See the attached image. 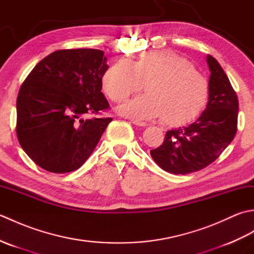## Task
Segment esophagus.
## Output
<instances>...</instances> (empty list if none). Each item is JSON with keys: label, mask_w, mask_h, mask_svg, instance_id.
I'll list each match as a JSON object with an SVG mask.
<instances>
[{"label": "esophagus", "mask_w": 254, "mask_h": 254, "mask_svg": "<svg viewBox=\"0 0 254 254\" xmlns=\"http://www.w3.org/2000/svg\"><path fill=\"white\" fill-rule=\"evenodd\" d=\"M132 123H133V124H135V126H137V127H147V123H145V122H141V121L132 120Z\"/></svg>", "instance_id": "esophagus-1"}]
</instances>
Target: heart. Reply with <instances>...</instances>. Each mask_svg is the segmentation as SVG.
Returning a JSON list of instances; mask_svg holds the SVG:
<instances>
[{"instance_id": "heart-1", "label": "heart", "mask_w": 254, "mask_h": 254, "mask_svg": "<svg viewBox=\"0 0 254 254\" xmlns=\"http://www.w3.org/2000/svg\"><path fill=\"white\" fill-rule=\"evenodd\" d=\"M137 96L119 108L123 116L136 121L161 117L167 126L180 127L201 115L207 104L209 84L192 63L170 50L142 53L136 61L120 60L102 76V88L115 102Z\"/></svg>"}]
</instances>
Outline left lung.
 I'll list each match as a JSON object with an SVG mask.
<instances>
[{"label": "left lung", "instance_id": "1", "mask_svg": "<svg viewBox=\"0 0 254 254\" xmlns=\"http://www.w3.org/2000/svg\"><path fill=\"white\" fill-rule=\"evenodd\" d=\"M209 95L195 122L166 133L164 143L150 150L161 169L175 175L201 170L216 160L233 141L238 123V98L227 75L212 56L206 57Z\"/></svg>", "mask_w": 254, "mask_h": 254}]
</instances>
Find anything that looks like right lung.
<instances>
[{"label":"right lung","instance_id":"1","mask_svg":"<svg viewBox=\"0 0 254 254\" xmlns=\"http://www.w3.org/2000/svg\"><path fill=\"white\" fill-rule=\"evenodd\" d=\"M107 69L101 50H58L26 77L16 101V134L21 148L42 169L74 171L94 152L112 119L84 117L109 108L101 93Z\"/></svg>","mask_w":254,"mask_h":254}]
</instances>
